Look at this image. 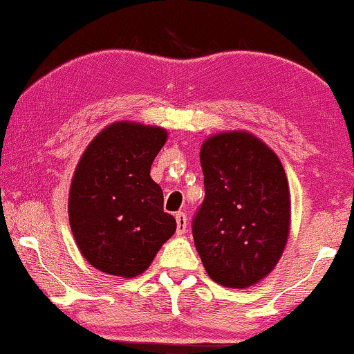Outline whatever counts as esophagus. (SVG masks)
<instances>
[{"mask_svg":"<svg viewBox=\"0 0 354 354\" xmlns=\"http://www.w3.org/2000/svg\"><path fill=\"white\" fill-rule=\"evenodd\" d=\"M186 225H188V223H186V214L185 213H176V226H178L176 233L178 234H185L186 233Z\"/></svg>","mask_w":354,"mask_h":354,"instance_id":"esophagus-1","label":"esophagus"}]
</instances>
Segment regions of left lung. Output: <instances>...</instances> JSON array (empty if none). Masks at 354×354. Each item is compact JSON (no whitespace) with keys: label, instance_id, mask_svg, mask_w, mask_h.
Here are the masks:
<instances>
[{"label":"left lung","instance_id":"8db88e82","mask_svg":"<svg viewBox=\"0 0 354 354\" xmlns=\"http://www.w3.org/2000/svg\"><path fill=\"white\" fill-rule=\"evenodd\" d=\"M205 201L193 219L203 266L221 286L248 288L278 265L291 225L290 186L278 154L248 131L206 138Z\"/></svg>","mask_w":354,"mask_h":354}]
</instances>
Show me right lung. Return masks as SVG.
I'll use <instances>...</instances> for the list:
<instances>
[{
  "mask_svg": "<svg viewBox=\"0 0 354 354\" xmlns=\"http://www.w3.org/2000/svg\"><path fill=\"white\" fill-rule=\"evenodd\" d=\"M168 140L160 126L116 121L93 138L70 186V226L83 258L101 273H145L176 231L163 191L149 176Z\"/></svg>",
  "mask_w": 354,
  "mask_h": 354,
  "instance_id": "1",
  "label": "right lung"
}]
</instances>
